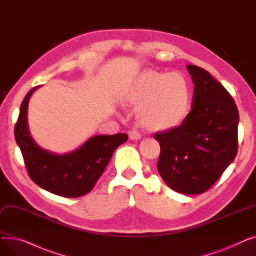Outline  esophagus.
<instances>
[{
    "label": "esophagus",
    "mask_w": 256,
    "mask_h": 256,
    "mask_svg": "<svg viewBox=\"0 0 256 256\" xmlns=\"http://www.w3.org/2000/svg\"><path fill=\"white\" fill-rule=\"evenodd\" d=\"M128 138L132 141H137L139 139H141V134L138 132V130H132L130 132H128Z\"/></svg>",
    "instance_id": "34e87169"
}]
</instances>
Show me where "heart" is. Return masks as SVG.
<instances>
[{
	"mask_svg": "<svg viewBox=\"0 0 256 256\" xmlns=\"http://www.w3.org/2000/svg\"><path fill=\"white\" fill-rule=\"evenodd\" d=\"M126 100L138 106L137 116L143 128L168 130L189 116L193 104L192 84L180 72L147 70L134 80Z\"/></svg>",
	"mask_w": 256,
	"mask_h": 256,
	"instance_id": "1",
	"label": "heart"
}]
</instances>
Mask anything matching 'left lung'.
Returning a JSON list of instances; mask_svg holds the SVG:
<instances>
[{"label": "left lung", "mask_w": 256, "mask_h": 256, "mask_svg": "<svg viewBox=\"0 0 256 256\" xmlns=\"http://www.w3.org/2000/svg\"><path fill=\"white\" fill-rule=\"evenodd\" d=\"M193 83L192 110L182 126L154 136L160 146L158 171L172 190L193 195L208 191L238 152V111L208 72L188 65Z\"/></svg>", "instance_id": "left-lung-1"}]
</instances>
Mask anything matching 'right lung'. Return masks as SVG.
I'll list each match as a JSON object with an SVG mask.
<instances>
[{"label":"right lung","mask_w":256,"mask_h":256,"mask_svg":"<svg viewBox=\"0 0 256 256\" xmlns=\"http://www.w3.org/2000/svg\"><path fill=\"white\" fill-rule=\"evenodd\" d=\"M31 89L20 106L14 128L16 141L20 148L30 178L42 189L62 197L76 198L89 193L102 176L119 145L128 140L126 134L94 136L78 150L66 154L46 152L33 141L26 124V110Z\"/></svg>","instance_id":"right-lung-1"}]
</instances>
